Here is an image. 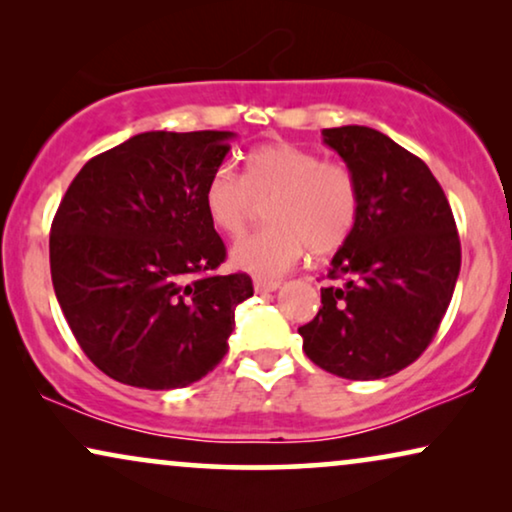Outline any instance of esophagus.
Returning a JSON list of instances; mask_svg holds the SVG:
<instances>
[{
	"label": "esophagus",
	"instance_id": "34e87169",
	"mask_svg": "<svg viewBox=\"0 0 512 512\" xmlns=\"http://www.w3.org/2000/svg\"><path fill=\"white\" fill-rule=\"evenodd\" d=\"M279 284H282L279 279H256L254 289H256V293H272L279 289Z\"/></svg>",
	"mask_w": 512,
	"mask_h": 512
}]
</instances>
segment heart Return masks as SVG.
<instances>
[{"label": "heart", "mask_w": 512, "mask_h": 512, "mask_svg": "<svg viewBox=\"0 0 512 512\" xmlns=\"http://www.w3.org/2000/svg\"><path fill=\"white\" fill-rule=\"evenodd\" d=\"M270 226L244 237L230 251L235 268L277 277L307 249L328 256L352 237L361 214L354 172L340 160L291 142H270L244 156V172L221 165L207 179L202 205L219 233L240 237L268 202Z\"/></svg>", "instance_id": "obj_1"}]
</instances>
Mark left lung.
<instances>
[{"instance_id": "8db88e82", "label": "left lung", "mask_w": 512, "mask_h": 512, "mask_svg": "<svg viewBox=\"0 0 512 512\" xmlns=\"http://www.w3.org/2000/svg\"><path fill=\"white\" fill-rule=\"evenodd\" d=\"M361 191L354 233L333 256L321 307L300 326L310 361L345 380H380L438 333L461 268L450 202L429 167L366 125L326 128Z\"/></svg>"}]
</instances>
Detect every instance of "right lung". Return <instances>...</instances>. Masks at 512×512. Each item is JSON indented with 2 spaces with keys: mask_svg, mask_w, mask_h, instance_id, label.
<instances>
[{
  "mask_svg": "<svg viewBox=\"0 0 512 512\" xmlns=\"http://www.w3.org/2000/svg\"><path fill=\"white\" fill-rule=\"evenodd\" d=\"M233 132H142L90 158L51 226V277L83 354L116 382L177 389L228 352L247 272L216 275L226 244L202 193Z\"/></svg>",
  "mask_w": 512,
  "mask_h": 512,
  "instance_id": "add662e5",
  "label": "right lung"
}]
</instances>
